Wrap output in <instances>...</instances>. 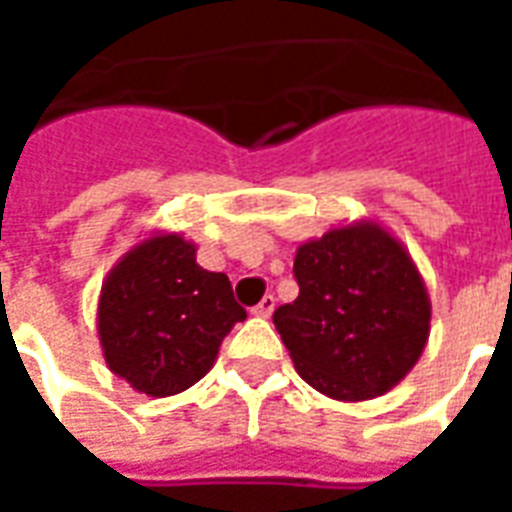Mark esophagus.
Listing matches in <instances>:
<instances>
[{
  "instance_id": "obj_1",
  "label": "esophagus",
  "mask_w": 512,
  "mask_h": 512,
  "mask_svg": "<svg viewBox=\"0 0 512 512\" xmlns=\"http://www.w3.org/2000/svg\"><path fill=\"white\" fill-rule=\"evenodd\" d=\"M274 310H277V299H274V296H263L260 304L252 310V315H257V318H271V312Z\"/></svg>"
}]
</instances>
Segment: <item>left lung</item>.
Here are the masks:
<instances>
[{
	"label": "left lung",
	"mask_w": 512,
	"mask_h": 512,
	"mask_svg": "<svg viewBox=\"0 0 512 512\" xmlns=\"http://www.w3.org/2000/svg\"><path fill=\"white\" fill-rule=\"evenodd\" d=\"M299 299L274 312L299 376L334 400H373L408 376L430 334L428 288L378 222L332 227L296 249Z\"/></svg>",
	"instance_id": "8db88e82"
}]
</instances>
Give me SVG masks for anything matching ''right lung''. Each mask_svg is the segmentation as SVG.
<instances>
[{"label":"right lung","mask_w":512,"mask_h":512,"mask_svg":"<svg viewBox=\"0 0 512 512\" xmlns=\"http://www.w3.org/2000/svg\"><path fill=\"white\" fill-rule=\"evenodd\" d=\"M244 318L230 279L205 271L197 246L180 233H153L128 249L98 296L106 367L147 397L197 384Z\"/></svg>","instance_id":"1"}]
</instances>
